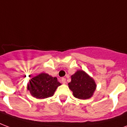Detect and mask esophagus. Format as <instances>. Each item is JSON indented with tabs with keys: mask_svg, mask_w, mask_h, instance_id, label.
Returning a JSON list of instances; mask_svg holds the SVG:
<instances>
[{
	"mask_svg": "<svg viewBox=\"0 0 127 127\" xmlns=\"http://www.w3.org/2000/svg\"><path fill=\"white\" fill-rule=\"evenodd\" d=\"M62 84H65L66 83V79L65 78H62Z\"/></svg>",
	"mask_w": 127,
	"mask_h": 127,
	"instance_id": "esophagus-1",
	"label": "esophagus"
}]
</instances>
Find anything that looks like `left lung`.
<instances>
[{"label": "left lung", "mask_w": 127, "mask_h": 127, "mask_svg": "<svg viewBox=\"0 0 127 127\" xmlns=\"http://www.w3.org/2000/svg\"><path fill=\"white\" fill-rule=\"evenodd\" d=\"M69 88L75 98L81 100L90 98L96 89V84L93 78L82 69H78L71 76L68 83Z\"/></svg>", "instance_id": "1"}]
</instances>
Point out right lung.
<instances>
[{
  "label": "right lung",
  "mask_w": 127,
  "mask_h": 127,
  "mask_svg": "<svg viewBox=\"0 0 127 127\" xmlns=\"http://www.w3.org/2000/svg\"><path fill=\"white\" fill-rule=\"evenodd\" d=\"M60 85L62 84L56 77L49 76L46 73H41L29 80L27 90L35 98L45 99L53 96Z\"/></svg>",
  "instance_id": "obj_1"
}]
</instances>
